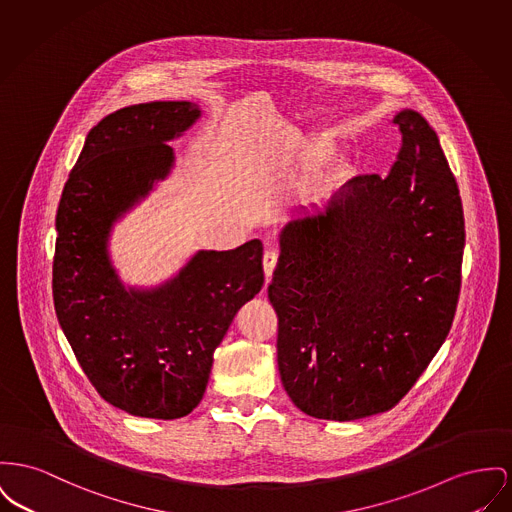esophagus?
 I'll use <instances>...</instances> for the list:
<instances>
[{"mask_svg":"<svg viewBox=\"0 0 512 512\" xmlns=\"http://www.w3.org/2000/svg\"><path fill=\"white\" fill-rule=\"evenodd\" d=\"M278 263V251L276 249H267L263 255V269H265V276H267V284L271 282L272 272L276 269Z\"/></svg>","mask_w":512,"mask_h":512,"instance_id":"esophagus-1","label":"esophagus"}]
</instances>
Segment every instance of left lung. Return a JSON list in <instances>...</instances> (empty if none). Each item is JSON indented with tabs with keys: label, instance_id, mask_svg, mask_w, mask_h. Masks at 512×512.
<instances>
[{
	"label": "left lung",
	"instance_id": "obj_1",
	"mask_svg": "<svg viewBox=\"0 0 512 512\" xmlns=\"http://www.w3.org/2000/svg\"><path fill=\"white\" fill-rule=\"evenodd\" d=\"M385 178L356 176L280 230L269 284L284 391L317 420L391 410L451 331L464 212L435 129L420 112Z\"/></svg>",
	"mask_w": 512,
	"mask_h": 512
}]
</instances>
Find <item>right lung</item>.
Here are the masks:
<instances>
[{
  "label": "right lung",
  "mask_w": 512,
  "mask_h": 512,
  "mask_svg": "<svg viewBox=\"0 0 512 512\" xmlns=\"http://www.w3.org/2000/svg\"><path fill=\"white\" fill-rule=\"evenodd\" d=\"M201 118L197 102H147L94 125L56 214L54 307L92 387L139 418L176 420L203 398L212 354L241 305L265 282L263 243L199 249L156 286L121 280L114 226L164 181L170 141Z\"/></svg>",
  "instance_id": "obj_1"
}]
</instances>
